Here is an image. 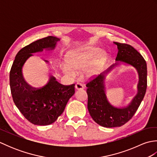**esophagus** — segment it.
<instances>
[{"mask_svg":"<svg viewBox=\"0 0 157 157\" xmlns=\"http://www.w3.org/2000/svg\"><path fill=\"white\" fill-rule=\"evenodd\" d=\"M75 87V89L78 90H83L84 88V85L81 84V83H78V84H76Z\"/></svg>","mask_w":157,"mask_h":157,"instance_id":"esophagus-1","label":"esophagus"}]
</instances>
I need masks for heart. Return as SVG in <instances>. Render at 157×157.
I'll return each instance as SVG.
<instances>
[{
  "label": "heart",
  "instance_id": "obj_1",
  "mask_svg": "<svg viewBox=\"0 0 157 157\" xmlns=\"http://www.w3.org/2000/svg\"><path fill=\"white\" fill-rule=\"evenodd\" d=\"M98 49L91 47L84 50H78L69 53L67 56L68 63H64L62 65V70L67 76L74 78L78 74V71L85 69L90 63L91 60ZM106 57L105 52L101 51L96 56L94 64L86 69V75L89 78L95 75L98 72V69Z\"/></svg>",
  "mask_w": 157,
  "mask_h": 157
}]
</instances>
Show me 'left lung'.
<instances>
[{"mask_svg": "<svg viewBox=\"0 0 157 157\" xmlns=\"http://www.w3.org/2000/svg\"><path fill=\"white\" fill-rule=\"evenodd\" d=\"M113 43L118 48L116 63L86 85L90 115L96 123L105 128L120 127L132 119L144 97L147 87V66L144 59L132 46L116 42ZM121 63L134 67L138 72L139 81L137 94L128 105L116 108L106 97L105 79L108 73Z\"/></svg>", "mask_w": 157, "mask_h": 157, "instance_id": "obj_1", "label": "left lung"}]
</instances>
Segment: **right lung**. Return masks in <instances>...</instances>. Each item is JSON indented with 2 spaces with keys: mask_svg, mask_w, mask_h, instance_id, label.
Returning <instances> with one entry per match:
<instances>
[{
  "mask_svg": "<svg viewBox=\"0 0 157 157\" xmlns=\"http://www.w3.org/2000/svg\"><path fill=\"white\" fill-rule=\"evenodd\" d=\"M60 38L48 36L21 48L17 54L9 75L13 102L21 114L34 125H47L54 123L64 111L69 98L75 93V84L62 85L54 76L40 88H33L25 82L22 68L33 53L54 50ZM44 61L48 63V61Z\"/></svg>",
  "mask_w": 157,
  "mask_h": 157,
  "instance_id": "add662e5",
  "label": "right lung"
}]
</instances>
